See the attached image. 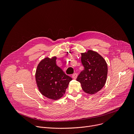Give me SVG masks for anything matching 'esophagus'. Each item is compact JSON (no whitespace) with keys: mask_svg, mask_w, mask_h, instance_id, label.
<instances>
[{"mask_svg":"<svg viewBox=\"0 0 134 134\" xmlns=\"http://www.w3.org/2000/svg\"><path fill=\"white\" fill-rule=\"evenodd\" d=\"M77 74H76V73H75V74H74L72 75V79H75V80L77 79Z\"/></svg>","mask_w":134,"mask_h":134,"instance_id":"obj_1","label":"esophagus"}]
</instances>
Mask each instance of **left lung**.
Returning a JSON list of instances; mask_svg holds the SVG:
<instances>
[{
  "instance_id": "obj_1",
  "label": "left lung",
  "mask_w": 134,
  "mask_h": 134,
  "mask_svg": "<svg viewBox=\"0 0 134 134\" xmlns=\"http://www.w3.org/2000/svg\"><path fill=\"white\" fill-rule=\"evenodd\" d=\"M81 62L84 69L76 79L83 90L90 94L96 93L104 86L108 74V66L103 57L98 52L89 50L81 53Z\"/></svg>"
}]
</instances>
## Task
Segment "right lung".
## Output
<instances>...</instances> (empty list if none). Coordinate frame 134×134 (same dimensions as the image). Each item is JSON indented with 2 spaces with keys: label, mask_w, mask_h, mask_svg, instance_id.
<instances>
[{
  "label": "right lung",
  "mask_w": 134,
  "mask_h": 134,
  "mask_svg": "<svg viewBox=\"0 0 134 134\" xmlns=\"http://www.w3.org/2000/svg\"><path fill=\"white\" fill-rule=\"evenodd\" d=\"M56 57H46L37 66L35 80L40 93L50 99H60L72 79L56 65Z\"/></svg>",
  "instance_id": "right-lung-1"
}]
</instances>
